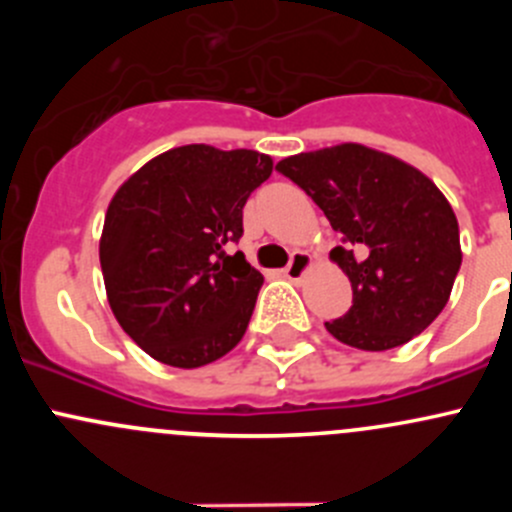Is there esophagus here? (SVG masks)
I'll list each match as a JSON object with an SVG mask.
<instances>
[{
  "label": "esophagus",
  "instance_id": "34e87169",
  "mask_svg": "<svg viewBox=\"0 0 512 512\" xmlns=\"http://www.w3.org/2000/svg\"><path fill=\"white\" fill-rule=\"evenodd\" d=\"M309 270H312V255L299 250V252H294L292 260H289V265L285 267V277L292 282H299Z\"/></svg>",
  "mask_w": 512,
  "mask_h": 512
}]
</instances>
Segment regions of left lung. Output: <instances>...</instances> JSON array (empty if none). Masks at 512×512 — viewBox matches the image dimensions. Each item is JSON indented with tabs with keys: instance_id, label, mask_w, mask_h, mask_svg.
<instances>
[{
	"instance_id": "1",
	"label": "left lung",
	"mask_w": 512,
	"mask_h": 512,
	"mask_svg": "<svg viewBox=\"0 0 512 512\" xmlns=\"http://www.w3.org/2000/svg\"><path fill=\"white\" fill-rule=\"evenodd\" d=\"M342 235L329 252L352 282L354 304L327 332L364 352L421 334L446 307L461 270L458 220L446 195L406 160L339 143L277 163Z\"/></svg>"
}]
</instances>
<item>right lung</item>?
Listing matches in <instances>:
<instances>
[{
	"label": "right lung",
	"instance_id": "obj_1",
	"mask_svg": "<svg viewBox=\"0 0 512 512\" xmlns=\"http://www.w3.org/2000/svg\"><path fill=\"white\" fill-rule=\"evenodd\" d=\"M272 175L265 153L193 143L138 168L111 198L98 257L113 317L178 369L218 361L250 324L262 275L242 252V208Z\"/></svg>",
	"mask_w": 512,
	"mask_h": 512
}]
</instances>
